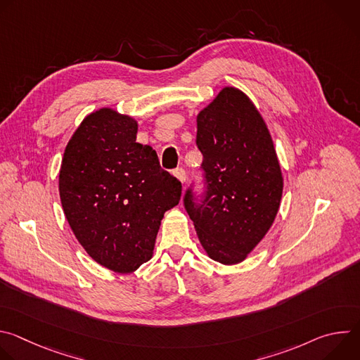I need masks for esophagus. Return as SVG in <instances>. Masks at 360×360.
Masks as SVG:
<instances>
[{"label": "esophagus", "mask_w": 360, "mask_h": 360, "mask_svg": "<svg viewBox=\"0 0 360 360\" xmlns=\"http://www.w3.org/2000/svg\"><path fill=\"white\" fill-rule=\"evenodd\" d=\"M174 175L182 182V184H185V179H186V174H185V169L184 168H176L175 171H174Z\"/></svg>", "instance_id": "1"}]
</instances>
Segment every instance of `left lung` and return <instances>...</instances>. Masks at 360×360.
<instances>
[{"label": "left lung", "mask_w": 360, "mask_h": 360, "mask_svg": "<svg viewBox=\"0 0 360 360\" xmlns=\"http://www.w3.org/2000/svg\"><path fill=\"white\" fill-rule=\"evenodd\" d=\"M205 192L184 196L200 245L224 265L242 262L272 226L283 178L266 124L252 101L226 86L196 118Z\"/></svg>", "instance_id": "left-lung-1"}]
</instances>
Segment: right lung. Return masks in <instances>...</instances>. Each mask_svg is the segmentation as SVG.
Listing matches in <instances>:
<instances>
[{
    "mask_svg": "<svg viewBox=\"0 0 360 360\" xmlns=\"http://www.w3.org/2000/svg\"><path fill=\"white\" fill-rule=\"evenodd\" d=\"M138 124L102 108L70 139L60 171L65 218L86 253L118 274L152 258L164 214L182 185L160 165L157 152L136 142Z\"/></svg>",
    "mask_w": 360,
    "mask_h": 360,
    "instance_id": "add662e5",
    "label": "right lung"
}]
</instances>
